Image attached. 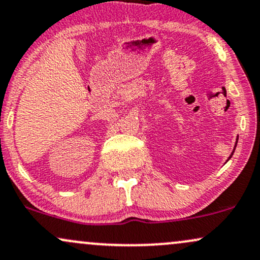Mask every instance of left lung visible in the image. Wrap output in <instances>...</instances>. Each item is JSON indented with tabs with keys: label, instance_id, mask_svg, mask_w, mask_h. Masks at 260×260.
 <instances>
[{
	"label": "left lung",
	"instance_id": "left-lung-1",
	"mask_svg": "<svg viewBox=\"0 0 260 260\" xmlns=\"http://www.w3.org/2000/svg\"><path fill=\"white\" fill-rule=\"evenodd\" d=\"M233 154H234V152H233ZM233 154H231V155H233ZM229 158H230V157H229Z\"/></svg>",
	"mask_w": 260,
	"mask_h": 260
}]
</instances>
